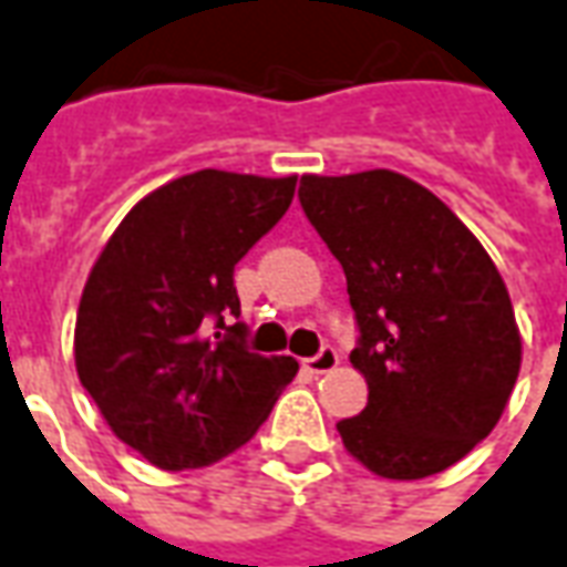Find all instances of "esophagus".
Returning <instances> with one entry per match:
<instances>
[{"instance_id": "34e87169", "label": "esophagus", "mask_w": 567, "mask_h": 567, "mask_svg": "<svg viewBox=\"0 0 567 567\" xmlns=\"http://www.w3.org/2000/svg\"><path fill=\"white\" fill-rule=\"evenodd\" d=\"M340 365V355L334 347H322L319 355H312V359H303V368L312 371V374H324V371H334Z\"/></svg>"}]
</instances>
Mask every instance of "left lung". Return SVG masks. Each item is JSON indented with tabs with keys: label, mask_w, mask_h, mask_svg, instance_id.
<instances>
[{
	"label": "left lung",
	"mask_w": 567,
	"mask_h": 567,
	"mask_svg": "<svg viewBox=\"0 0 567 567\" xmlns=\"http://www.w3.org/2000/svg\"><path fill=\"white\" fill-rule=\"evenodd\" d=\"M300 205L347 276L368 405L338 423L380 478H426L497 426L522 368L513 300L488 251L435 193L390 168L303 174Z\"/></svg>",
	"instance_id": "left-lung-1"
}]
</instances>
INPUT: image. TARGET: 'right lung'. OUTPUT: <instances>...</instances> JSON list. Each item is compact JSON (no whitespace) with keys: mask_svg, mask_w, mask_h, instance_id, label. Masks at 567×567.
<instances>
[{"mask_svg":"<svg viewBox=\"0 0 567 567\" xmlns=\"http://www.w3.org/2000/svg\"><path fill=\"white\" fill-rule=\"evenodd\" d=\"M297 174L202 168L146 193L91 267L76 312V374L116 439L159 470H199L260 430L295 380L291 355H257L236 264L295 199ZM234 340L212 339L210 324Z\"/></svg>","mask_w":567,"mask_h":567,"instance_id":"obj_1","label":"right lung"}]
</instances>
